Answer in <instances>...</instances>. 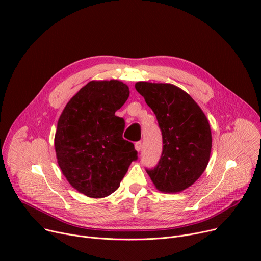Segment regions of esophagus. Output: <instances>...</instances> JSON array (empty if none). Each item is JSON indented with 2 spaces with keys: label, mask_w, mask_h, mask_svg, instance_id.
<instances>
[{
  "label": "esophagus",
  "mask_w": 261,
  "mask_h": 261,
  "mask_svg": "<svg viewBox=\"0 0 261 261\" xmlns=\"http://www.w3.org/2000/svg\"><path fill=\"white\" fill-rule=\"evenodd\" d=\"M134 147H135V150L136 151H141L142 150V147H143V145H142V142H136L135 143V145H134Z\"/></svg>",
  "instance_id": "obj_1"
}]
</instances>
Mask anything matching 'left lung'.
<instances>
[{
	"instance_id": "1",
	"label": "left lung",
	"mask_w": 261,
	"mask_h": 261,
	"mask_svg": "<svg viewBox=\"0 0 261 261\" xmlns=\"http://www.w3.org/2000/svg\"><path fill=\"white\" fill-rule=\"evenodd\" d=\"M135 89L154 112L163 138L158 165L146 171L162 193H179L193 185L207 166L208 120L197 102L173 85L140 81Z\"/></svg>"
}]
</instances>
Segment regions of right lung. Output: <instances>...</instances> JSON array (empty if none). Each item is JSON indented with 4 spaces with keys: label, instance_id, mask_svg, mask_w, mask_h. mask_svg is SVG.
I'll return each instance as SVG.
<instances>
[{
    "label": "right lung",
    "instance_id": "1",
    "mask_svg": "<svg viewBox=\"0 0 261 261\" xmlns=\"http://www.w3.org/2000/svg\"><path fill=\"white\" fill-rule=\"evenodd\" d=\"M129 94L118 80L90 81L59 117L55 134L58 165L68 183L90 198L114 193L138 160L134 145L122 138L125 119L115 115Z\"/></svg>",
    "mask_w": 261,
    "mask_h": 261
}]
</instances>
